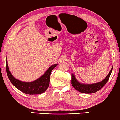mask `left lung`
Instances as JSON below:
<instances>
[{
  "mask_svg": "<svg viewBox=\"0 0 120 120\" xmlns=\"http://www.w3.org/2000/svg\"><path fill=\"white\" fill-rule=\"evenodd\" d=\"M112 66V68L109 72L108 75L106 76L103 80L100 82L93 83V84H83L81 83L77 80L74 75L72 73V85L73 87L75 90L79 92L83 93H94L99 91L105 85V84L108 81L111 73L113 70Z\"/></svg>",
  "mask_w": 120,
  "mask_h": 120,
  "instance_id": "obj_1",
  "label": "left lung"
}]
</instances>
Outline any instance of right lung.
I'll return each mask as SVG.
<instances>
[{"instance_id": "add662e5", "label": "right lung", "mask_w": 120, "mask_h": 120, "mask_svg": "<svg viewBox=\"0 0 120 120\" xmlns=\"http://www.w3.org/2000/svg\"><path fill=\"white\" fill-rule=\"evenodd\" d=\"M58 64L50 66L45 73L38 79L32 82H22L16 79L10 73L8 65L7 59H6V72L10 81L15 87L23 93L29 95H35L44 93L49 86L50 76L52 71Z\"/></svg>"}]
</instances>
